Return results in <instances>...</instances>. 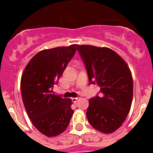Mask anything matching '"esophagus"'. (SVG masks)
<instances>
[{
    "label": "esophagus",
    "instance_id": "1",
    "mask_svg": "<svg viewBox=\"0 0 153 153\" xmlns=\"http://www.w3.org/2000/svg\"><path fill=\"white\" fill-rule=\"evenodd\" d=\"M79 99H80L79 97H73V98H72V102H73L74 103H76Z\"/></svg>",
    "mask_w": 153,
    "mask_h": 153
}]
</instances>
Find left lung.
Instances as JSON below:
<instances>
[{"label":"left lung","instance_id":"8db88e82","mask_svg":"<svg viewBox=\"0 0 153 153\" xmlns=\"http://www.w3.org/2000/svg\"><path fill=\"white\" fill-rule=\"evenodd\" d=\"M90 83L100 87L101 95L89 100L86 115L93 128L111 134L124 123L133 99L129 68L118 54L107 47L78 45Z\"/></svg>","mask_w":153,"mask_h":153}]
</instances>
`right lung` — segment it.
Returning <instances> with one entry per match:
<instances>
[{"label":"right lung","mask_w":153,"mask_h":153,"mask_svg":"<svg viewBox=\"0 0 153 153\" xmlns=\"http://www.w3.org/2000/svg\"><path fill=\"white\" fill-rule=\"evenodd\" d=\"M76 49L73 44L41 51L22 74L20 88L26 111L35 128L47 137L63 133L74 113L71 100L57 96L52 90Z\"/></svg>","instance_id":"right-lung-1"}]
</instances>
